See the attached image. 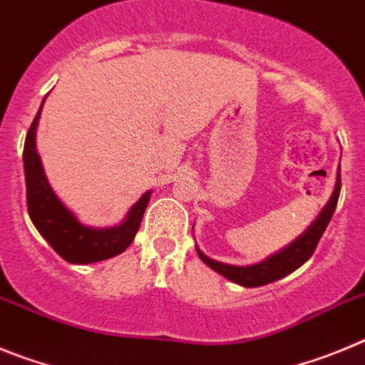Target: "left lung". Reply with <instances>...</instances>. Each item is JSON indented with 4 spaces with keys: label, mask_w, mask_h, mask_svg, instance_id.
Segmentation results:
<instances>
[{
    "label": "left lung",
    "mask_w": 365,
    "mask_h": 365,
    "mask_svg": "<svg viewBox=\"0 0 365 365\" xmlns=\"http://www.w3.org/2000/svg\"><path fill=\"white\" fill-rule=\"evenodd\" d=\"M340 187L342 185H340V169H338L336 185H334L333 195H331L327 205L322 209L318 218L311 223L309 229H307L304 235L298 236L293 244H289L287 247L282 249L277 255L269 256L267 260L260 262V264L245 265V267L222 264V262H216L212 260V258H209V256L203 255V252L200 251L198 245H196V252H198V256L202 258L203 264H207L211 269H215L216 272H220V274L227 278V280L235 282V284L238 285H244V287H260V285L280 280V278L287 277V274H291L293 271H297L300 265H304L305 262L313 256L322 235H324V231H326V227L329 225L331 218H333L334 215L338 196H340Z\"/></svg>",
    "instance_id": "obj_1"
}]
</instances>
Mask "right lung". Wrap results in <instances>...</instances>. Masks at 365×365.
Segmentation results:
<instances>
[{
  "label": "right lung",
  "mask_w": 365,
  "mask_h": 365,
  "mask_svg": "<svg viewBox=\"0 0 365 365\" xmlns=\"http://www.w3.org/2000/svg\"><path fill=\"white\" fill-rule=\"evenodd\" d=\"M41 107L32 121L27 138H25V147H23L27 209L34 227L68 264H93V262L107 260L120 255L133 244L147 203L150 200V190H147L145 195H142V198L130 207V211L127 212L125 220L120 225L107 229L83 225L56 196L45 176L41 158L36 150V127H38Z\"/></svg>",
  "instance_id": "add662e5"
}]
</instances>
